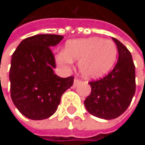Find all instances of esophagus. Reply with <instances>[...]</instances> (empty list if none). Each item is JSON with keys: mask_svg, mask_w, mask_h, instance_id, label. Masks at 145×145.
Instances as JSON below:
<instances>
[{"mask_svg": "<svg viewBox=\"0 0 145 145\" xmlns=\"http://www.w3.org/2000/svg\"><path fill=\"white\" fill-rule=\"evenodd\" d=\"M80 80H78V79H76V78H75V79L74 80L73 87H74H74H76V86H77L78 84H80Z\"/></svg>", "mask_w": 145, "mask_h": 145, "instance_id": "obj_1", "label": "esophagus"}]
</instances>
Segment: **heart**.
I'll list each match as a JSON object with an SVG mask.
<instances>
[{
    "instance_id": "1",
    "label": "heart",
    "mask_w": 145,
    "mask_h": 145,
    "mask_svg": "<svg viewBox=\"0 0 145 145\" xmlns=\"http://www.w3.org/2000/svg\"><path fill=\"white\" fill-rule=\"evenodd\" d=\"M117 55V46L112 41L93 37L68 41L65 50L59 51L55 59L64 69H70L73 60H79L78 68L84 78L97 79L112 69Z\"/></svg>"
}]
</instances>
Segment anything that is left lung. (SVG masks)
Wrapping results in <instances>:
<instances>
[{
	"mask_svg": "<svg viewBox=\"0 0 145 145\" xmlns=\"http://www.w3.org/2000/svg\"><path fill=\"white\" fill-rule=\"evenodd\" d=\"M112 40L118 51L117 65L104 78L89 82L91 92L84 101L89 113L106 120L122 115L135 93V67L131 53L118 39Z\"/></svg>",
	"mask_w": 145,
	"mask_h": 145,
	"instance_id": "left-lung-1",
	"label": "left lung"
}]
</instances>
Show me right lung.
<instances>
[{"instance_id":"add662e5","label":"right lung","mask_w":145,"mask_h":145,"mask_svg":"<svg viewBox=\"0 0 145 145\" xmlns=\"http://www.w3.org/2000/svg\"><path fill=\"white\" fill-rule=\"evenodd\" d=\"M64 36L37 34L23 39L12 56L9 79L11 97L16 107L26 118L43 120L57 110L62 94L71 88L74 77L61 78L51 48Z\"/></svg>"}]
</instances>
